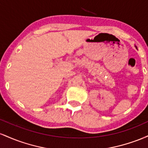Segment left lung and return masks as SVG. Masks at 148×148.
Listing matches in <instances>:
<instances>
[{"label": "left lung", "instance_id": "left-lung-1", "mask_svg": "<svg viewBox=\"0 0 148 148\" xmlns=\"http://www.w3.org/2000/svg\"><path fill=\"white\" fill-rule=\"evenodd\" d=\"M135 47H136V49H137V47H136V46H135Z\"/></svg>", "mask_w": 148, "mask_h": 148}]
</instances>
